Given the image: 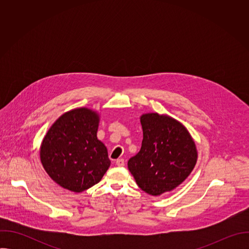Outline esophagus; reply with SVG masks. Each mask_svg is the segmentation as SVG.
Listing matches in <instances>:
<instances>
[{
	"label": "esophagus",
	"instance_id": "esophagus-1",
	"mask_svg": "<svg viewBox=\"0 0 249 249\" xmlns=\"http://www.w3.org/2000/svg\"><path fill=\"white\" fill-rule=\"evenodd\" d=\"M116 164H117L118 166H124V165H125V161H124L123 159H118V160H116Z\"/></svg>",
	"mask_w": 249,
	"mask_h": 249
}]
</instances>
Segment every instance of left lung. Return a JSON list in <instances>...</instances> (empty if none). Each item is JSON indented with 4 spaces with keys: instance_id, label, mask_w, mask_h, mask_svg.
I'll use <instances>...</instances> for the list:
<instances>
[{
    "instance_id": "left-lung-1",
    "label": "left lung",
    "mask_w": 249,
    "mask_h": 249,
    "mask_svg": "<svg viewBox=\"0 0 249 249\" xmlns=\"http://www.w3.org/2000/svg\"><path fill=\"white\" fill-rule=\"evenodd\" d=\"M140 121L142 147L128 160V168L142 190L160 196L189 176L197 162V148L186 127L166 114L145 113Z\"/></svg>"
}]
</instances>
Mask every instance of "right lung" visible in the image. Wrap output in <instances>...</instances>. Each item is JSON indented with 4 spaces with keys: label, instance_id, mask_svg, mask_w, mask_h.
Instances as JSON below:
<instances>
[{
    "label": "right lung",
    "instance_id": "obj_1",
    "mask_svg": "<svg viewBox=\"0 0 249 249\" xmlns=\"http://www.w3.org/2000/svg\"><path fill=\"white\" fill-rule=\"evenodd\" d=\"M99 113L88 107L61 115L40 146V160L61 187L76 193L98 183L110 166L107 149L97 139Z\"/></svg>",
    "mask_w": 249,
    "mask_h": 249
}]
</instances>
